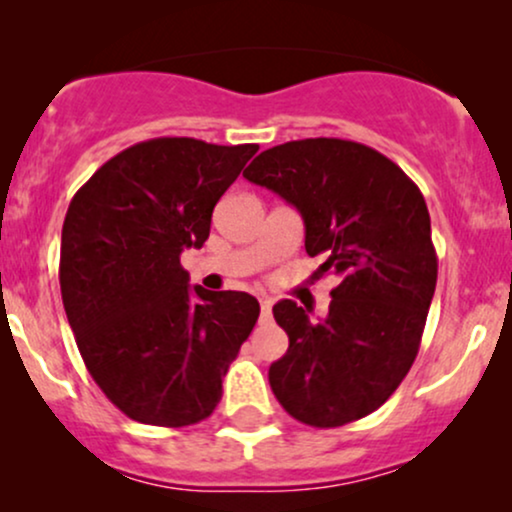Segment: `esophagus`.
I'll return each mask as SVG.
<instances>
[{
	"label": "esophagus",
	"mask_w": 512,
	"mask_h": 512,
	"mask_svg": "<svg viewBox=\"0 0 512 512\" xmlns=\"http://www.w3.org/2000/svg\"><path fill=\"white\" fill-rule=\"evenodd\" d=\"M260 305H262V315L260 317L264 322H267L269 317H272V301H269V298H262Z\"/></svg>",
	"instance_id": "34e87169"
}]
</instances>
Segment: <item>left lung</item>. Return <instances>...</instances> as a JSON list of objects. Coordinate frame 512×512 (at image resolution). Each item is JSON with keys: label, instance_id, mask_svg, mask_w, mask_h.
I'll use <instances>...</instances> for the list:
<instances>
[{"label": "left lung", "instance_id": "8db88e82", "mask_svg": "<svg viewBox=\"0 0 512 512\" xmlns=\"http://www.w3.org/2000/svg\"><path fill=\"white\" fill-rule=\"evenodd\" d=\"M245 178L301 211L305 252L334 274L330 315L310 322L293 301L274 305L289 351L269 368L293 419L337 428L390 399L419 354L438 279L431 216L397 163L349 139H298L262 151Z\"/></svg>", "mask_w": 512, "mask_h": 512}]
</instances>
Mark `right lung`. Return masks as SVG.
Returning <instances> with one entry per match:
<instances>
[{"mask_svg":"<svg viewBox=\"0 0 512 512\" xmlns=\"http://www.w3.org/2000/svg\"><path fill=\"white\" fill-rule=\"evenodd\" d=\"M257 149L149 139L105 161L69 202L64 313L91 378L139 424L207 419L260 317L250 293L190 289L180 264L209 238L211 211Z\"/></svg>","mask_w":512,"mask_h":512,"instance_id":"1","label":"right lung"}]
</instances>
